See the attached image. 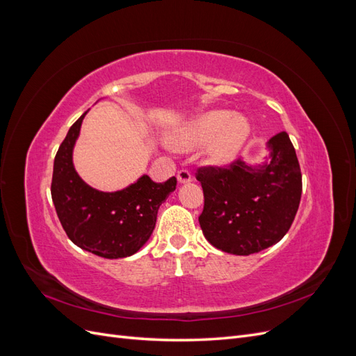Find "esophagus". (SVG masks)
Returning a JSON list of instances; mask_svg holds the SVG:
<instances>
[{
  "label": "esophagus",
  "instance_id": "1",
  "mask_svg": "<svg viewBox=\"0 0 356 356\" xmlns=\"http://www.w3.org/2000/svg\"><path fill=\"white\" fill-rule=\"evenodd\" d=\"M177 179H178V182L179 184H188V182H191V174L188 170H186V169H182V170H179L178 174H177Z\"/></svg>",
  "mask_w": 356,
  "mask_h": 356
}]
</instances>
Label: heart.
I'll return each mask as SVG.
<instances>
[{"instance_id": "1", "label": "heart", "mask_w": 356, "mask_h": 356, "mask_svg": "<svg viewBox=\"0 0 356 356\" xmlns=\"http://www.w3.org/2000/svg\"><path fill=\"white\" fill-rule=\"evenodd\" d=\"M251 123L243 114L211 110L191 118L169 134V144L190 152L208 145L207 160L212 166H227L236 160L251 136Z\"/></svg>"}]
</instances>
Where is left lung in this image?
Segmentation results:
<instances>
[{
    "mask_svg": "<svg viewBox=\"0 0 356 356\" xmlns=\"http://www.w3.org/2000/svg\"><path fill=\"white\" fill-rule=\"evenodd\" d=\"M261 163L238 160L229 169H199L204 196L199 224L220 251L250 255L281 241L301 197V172L286 132L266 143Z\"/></svg>",
    "mask_w": 356,
    "mask_h": 356,
    "instance_id": "8db88e82",
    "label": "left lung"
}]
</instances>
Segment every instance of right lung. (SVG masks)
Returning <instances> with one entry per match:
<instances>
[{"mask_svg":"<svg viewBox=\"0 0 356 356\" xmlns=\"http://www.w3.org/2000/svg\"><path fill=\"white\" fill-rule=\"evenodd\" d=\"M86 111L60 144L53 163L51 199L63 230L81 250L104 258H124L138 252L152 236L157 211L177 178L166 182L139 177L117 191H101L84 182L74 168L72 153Z\"/></svg>","mask_w":356,"mask_h":356,"instance_id":"add662e5","label":"right lung"}]
</instances>
